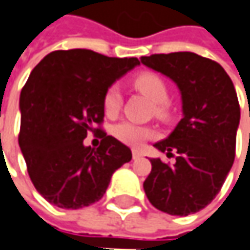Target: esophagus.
<instances>
[{"label":"esophagus","mask_w":250,"mask_h":250,"mask_svg":"<svg viewBox=\"0 0 250 250\" xmlns=\"http://www.w3.org/2000/svg\"><path fill=\"white\" fill-rule=\"evenodd\" d=\"M140 157H142V153H140L139 150H133V159L137 160V159H140Z\"/></svg>","instance_id":"esophagus-1"}]
</instances>
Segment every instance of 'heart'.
Returning <instances> with one entry per match:
<instances>
[{
  "label": "heart",
  "mask_w": 250,
  "mask_h": 250,
  "mask_svg": "<svg viewBox=\"0 0 250 250\" xmlns=\"http://www.w3.org/2000/svg\"><path fill=\"white\" fill-rule=\"evenodd\" d=\"M131 84L136 90H139L151 102L157 103L154 107V111L157 116L166 117L169 114V107L165 103L167 100L169 93H167L166 83L160 76L151 71H143L131 79ZM122 103H123V99H122V93L119 87L110 85L103 96V110L105 116L108 117L117 116V113L122 108ZM111 131H113V136L119 142L125 143L127 146H133V147L142 146L146 140L154 136V130L151 127L134 125L130 122H123V123L116 125Z\"/></svg>",
  "instance_id": "obj_1"
}]
</instances>
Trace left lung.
Listing matches in <instances>:
<instances>
[{
    "instance_id": "1",
    "label": "left lung",
    "mask_w": 250,
    "mask_h": 250,
    "mask_svg": "<svg viewBox=\"0 0 250 250\" xmlns=\"http://www.w3.org/2000/svg\"><path fill=\"white\" fill-rule=\"evenodd\" d=\"M142 62L170 77L183 100V119L167 139L154 145L176 162L150 159L145 192L165 213H196L220 192L235 160L240 119L236 90L220 64L194 53L151 54Z\"/></svg>"
}]
</instances>
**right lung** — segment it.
I'll return each instance as SVG.
<instances>
[{
    "label": "right lung",
    "mask_w": 250,
    "mask_h": 250,
    "mask_svg": "<svg viewBox=\"0 0 250 250\" xmlns=\"http://www.w3.org/2000/svg\"><path fill=\"white\" fill-rule=\"evenodd\" d=\"M91 50H57L42 58L21 90L18 143L30 179L47 202L80 209L99 202L111 174L131 160L130 148L103 130V96L134 65ZM97 149L82 145L87 134Z\"/></svg>",
    "instance_id": "right-lung-1"
}]
</instances>
